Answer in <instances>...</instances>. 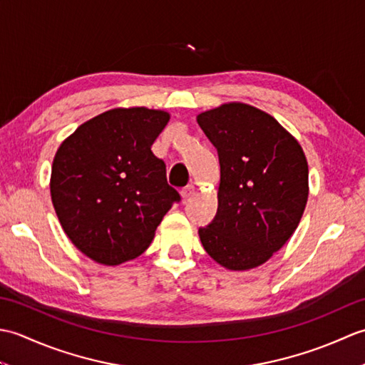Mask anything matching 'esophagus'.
Returning a JSON list of instances; mask_svg holds the SVG:
<instances>
[{
    "label": "esophagus",
    "mask_w": 365,
    "mask_h": 365,
    "mask_svg": "<svg viewBox=\"0 0 365 365\" xmlns=\"http://www.w3.org/2000/svg\"><path fill=\"white\" fill-rule=\"evenodd\" d=\"M195 185H188V187H185V188H182V191H180V195H182V197L183 199H188V197H191L192 195H195Z\"/></svg>",
    "instance_id": "1"
}]
</instances>
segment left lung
<instances>
[{"instance_id": "1", "label": "left lung", "mask_w": 365, "mask_h": 365, "mask_svg": "<svg viewBox=\"0 0 365 365\" xmlns=\"http://www.w3.org/2000/svg\"><path fill=\"white\" fill-rule=\"evenodd\" d=\"M218 150V212L199 229L204 250L227 269H250L281 250L298 227L309 196L307 161L274 118L245 103L197 115Z\"/></svg>"}]
</instances>
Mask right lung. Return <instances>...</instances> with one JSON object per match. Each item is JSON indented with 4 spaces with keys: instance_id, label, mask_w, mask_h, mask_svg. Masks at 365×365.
Wrapping results in <instances>:
<instances>
[{
    "instance_id": "add662e5",
    "label": "right lung",
    "mask_w": 365,
    "mask_h": 365,
    "mask_svg": "<svg viewBox=\"0 0 365 365\" xmlns=\"http://www.w3.org/2000/svg\"><path fill=\"white\" fill-rule=\"evenodd\" d=\"M169 114L115 108L84 122L59 145L51 200L71 242L94 262L119 265L141 255L163 216L180 202L152 144Z\"/></svg>"
}]
</instances>
